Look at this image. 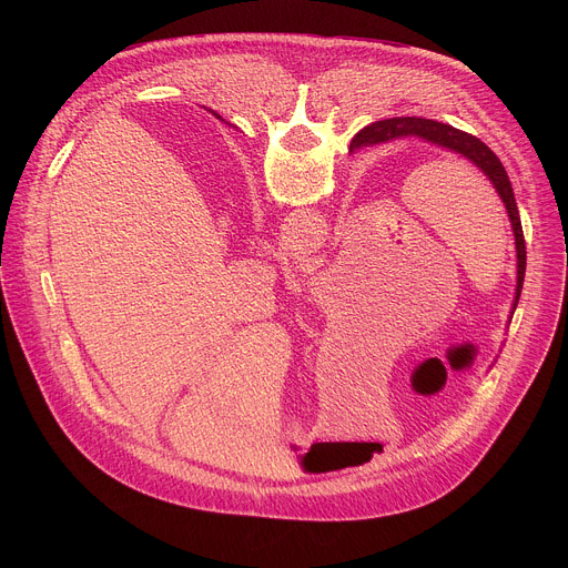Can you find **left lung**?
Here are the masks:
<instances>
[{
	"instance_id": "1",
	"label": "left lung",
	"mask_w": 568,
	"mask_h": 568,
	"mask_svg": "<svg viewBox=\"0 0 568 568\" xmlns=\"http://www.w3.org/2000/svg\"><path fill=\"white\" fill-rule=\"evenodd\" d=\"M399 136H420L429 143H436L440 148L463 154L465 159L471 161L478 171H483V175L488 178L493 182V186L497 189L499 197L506 204L508 217L513 222L515 245H517V290H515V303H513V312H515L519 296H521V287H524V274H526V242H524V231H521V220H519V209L515 202L513 184L508 180V173L499 161V156L480 139H476L463 130H456L447 123H438L432 119H418V116H395V119L375 121L355 134L351 148L386 143V141H393Z\"/></svg>"
}]
</instances>
